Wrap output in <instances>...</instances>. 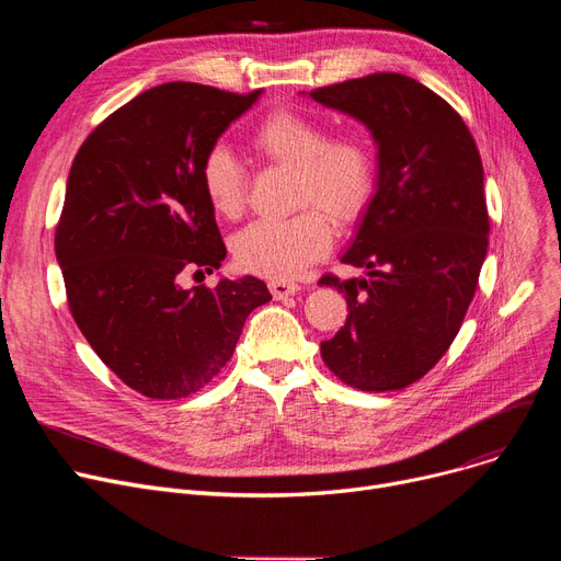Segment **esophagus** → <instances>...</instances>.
Returning a JSON list of instances; mask_svg holds the SVG:
<instances>
[{"mask_svg":"<svg viewBox=\"0 0 561 561\" xmlns=\"http://www.w3.org/2000/svg\"><path fill=\"white\" fill-rule=\"evenodd\" d=\"M268 288H271V293H273V296H275L277 300H284V298H288V296H296L298 290H302L300 284L286 282V279H273V282H268Z\"/></svg>","mask_w":561,"mask_h":561,"instance_id":"34e87169","label":"esophagus"}]
</instances>
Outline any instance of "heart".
I'll return each instance as SVG.
<instances>
[{
  "label": "heart",
  "instance_id": "1",
  "mask_svg": "<svg viewBox=\"0 0 561 561\" xmlns=\"http://www.w3.org/2000/svg\"><path fill=\"white\" fill-rule=\"evenodd\" d=\"M250 150L273 165L290 168L293 209L279 220H256L233 236L239 268L271 279H290L325 256L334 243L332 218L355 222L373 197L375 157L362 134L328 136L302 113L277 108L248 136ZM202 193L216 216L239 218L245 209V170L225 145H214L199 165Z\"/></svg>",
  "mask_w": 561,
  "mask_h": 561
}]
</instances>
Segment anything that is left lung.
I'll list each match as a JSON object with an SVG mask.
<instances>
[{
	"label": "left lung",
	"instance_id": "1",
	"mask_svg": "<svg viewBox=\"0 0 561 561\" xmlns=\"http://www.w3.org/2000/svg\"><path fill=\"white\" fill-rule=\"evenodd\" d=\"M309 95L377 142V191L341 256L368 279L320 277L347 300L320 355L350 387L400 391L446 355L476 296L489 245L482 159L461 115L411 77L375 72Z\"/></svg>",
	"mask_w": 561,
	"mask_h": 561
}]
</instances>
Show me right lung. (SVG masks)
Listing matches in <instances>:
<instances>
[{"label": "right lung", "mask_w": 561, "mask_h": 561, "mask_svg": "<svg viewBox=\"0 0 561 561\" xmlns=\"http://www.w3.org/2000/svg\"><path fill=\"white\" fill-rule=\"evenodd\" d=\"M261 91L170 81L111 113L72 161L54 250L77 328L125 385L152 400L197 393L227 366L261 279L184 288L227 254L199 184L204 154Z\"/></svg>", "instance_id": "right-lung-1"}]
</instances>
